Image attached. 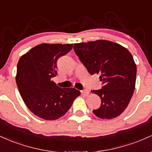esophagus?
<instances>
[{
    "mask_svg": "<svg viewBox=\"0 0 152 152\" xmlns=\"http://www.w3.org/2000/svg\"><path fill=\"white\" fill-rule=\"evenodd\" d=\"M81 92V94H82V95H83V96H87V95H88V94H89V91H88V90H86V89L82 90Z\"/></svg>",
    "mask_w": 152,
    "mask_h": 152,
    "instance_id": "34e87169",
    "label": "esophagus"
}]
</instances>
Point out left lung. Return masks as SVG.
Wrapping results in <instances>:
<instances>
[{
	"mask_svg": "<svg viewBox=\"0 0 152 152\" xmlns=\"http://www.w3.org/2000/svg\"><path fill=\"white\" fill-rule=\"evenodd\" d=\"M75 53L90 74H99L102 89L91 91L102 100L94 114L111 119L124 112L135 88L137 66L131 53L118 43L106 40L75 43Z\"/></svg>",
	"mask_w": 152,
	"mask_h": 152,
	"instance_id": "left-lung-1",
	"label": "left lung"
}]
</instances>
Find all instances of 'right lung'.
<instances>
[{
  "instance_id": "obj_1",
  "label": "right lung",
  "mask_w": 152,
  "mask_h": 152,
  "mask_svg": "<svg viewBox=\"0 0 152 152\" xmlns=\"http://www.w3.org/2000/svg\"><path fill=\"white\" fill-rule=\"evenodd\" d=\"M73 44L41 43L23 55L15 77L23 100L29 110L45 120L58 119L69 111L80 91L60 88L51 81L57 75V61Z\"/></svg>"
}]
</instances>
